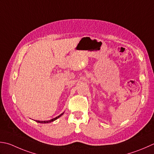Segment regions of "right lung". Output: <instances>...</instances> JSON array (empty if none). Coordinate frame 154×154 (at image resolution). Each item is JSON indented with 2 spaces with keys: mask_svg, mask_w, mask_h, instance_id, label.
<instances>
[{
  "mask_svg": "<svg viewBox=\"0 0 154 154\" xmlns=\"http://www.w3.org/2000/svg\"><path fill=\"white\" fill-rule=\"evenodd\" d=\"M63 113H64V112H63V113H61V115H59V116H57V117H55V118H53V119H50V120H48V121H38V120H36L35 122H38V123H51V122H53V121H55V120L58 119L59 117H60L62 115H63Z\"/></svg>",
  "mask_w": 154,
  "mask_h": 154,
  "instance_id": "1",
  "label": "right lung"
}]
</instances>
